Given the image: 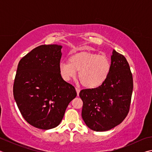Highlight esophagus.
<instances>
[{"instance_id": "obj_1", "label": "esophagus", "mask_w": 152, "mask_h": 152, "mask_svg": "<svg viewBox=\"0 0 152 152\" xmlns=\"http://www.w3.org/2000/svg\"><path fill=\"white\" fill-rule=\"evenodd\" d=\"M76 91L77 92V95L79 96V93H80V90L78 88H76Z\"/></svg>"}]
</instances>
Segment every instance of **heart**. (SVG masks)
<instances>
[{"label":"heart","mask_w":152,"mask_h":152,"mask_svg":"<svg viewBox=\"0 0 152 152\" xmlns=\"http://www.w3.org/2000/svg\"><path fill=\"white\" fill-rule=\"evenodd\" d=\"M111 64L106 56L90 51H80L69 57L68 61L59 66L60 74L64 80L73 79L78 72V79L86 88L101 86L109 76Z\"/></svg>","instance_id":"1"}]
</instances>
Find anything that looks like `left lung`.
I'll return each mask as SVG.
<instances>
[{"label":"left lung","instance_id":"obj_1","mask_svg":"<svg viewBox=\"0 0 152 152\" xmlns=\"http://www.w3.org/2000/svg\"><path fill=\"white\" fill-rule=\"evenodd\" d=\"M111 68L101 86L84 89L79 96L83 102L82 117L95 132H106L119 125L129 110L133 76L126 58L113 50Z\"/></svg>","mask_w":152,"mask_h":152}]
</instances>
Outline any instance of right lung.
Returning a JSON list of instances; mask_svg holds the SVG:
<instances>
[{"label":"right lung","instance_id":"right-lung-1","mask_svg":"<svg viewBox=\"0 0 152 152\" xmlns=\"http://www.w3.org/2000/svg\"><path fill=\"white\" fill-rule=\"evenodd\" d=\"M61 48L56 44L38 46L18 64L14 99L25 121L41 129L57 127L77 95L60 74Z\"/></svg>","mask_w":152,"mask_h":152}]
</instances>
